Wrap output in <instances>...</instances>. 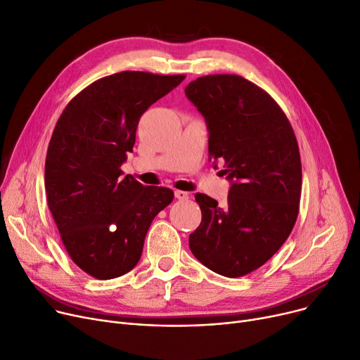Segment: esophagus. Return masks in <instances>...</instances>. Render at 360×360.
Listing matches in <instances>:
<instances>
[{
	"mask_svg": "<svg viewBox=\"0 0 360 360\" xmlns=\"http://www.w3.org/2000/svg\"><path fill=\"white\" fill-rule=\"evenodd\" d=\"M175 198H178V200H181V201H185V200L190 198V194L185 193V191H181V190H176V191H175Z\"/></svg>",
	"mask_w": 360,
	"mask_h": 360,
	"instance_id": "esophagus-1",
	"label": "esophagus"
}]
</instances>
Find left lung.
<instances>
[{
  "mask_svg": "<svg viewBox=\"0 0 360 360\" xmlns=\"http://www.w3.org/2000/svg\"><path fill=\"white\" fill-rule=\"evenodd\" d=\"M209 128L210 160H223L228 204L195 194L201 223L190 250L207 269L240 277L266 264L289 238L299 213L302 165L293 128L270 94L235 74L185 87Z\"/></svg>",
  "mask_w": 360,
  "mask_h": 360,
  "instance_id": "left-lung-1",
  "label": "left lung"
}]
</instances>
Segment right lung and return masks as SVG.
I'll list each match as a JSON object with an SVG mask.
<instances>
[{"label": "right lung", "instance_id": "add662e5", "mask_svg": "<svg viewBox=\"0 0 360 360\" xmlns=\"http://www.w3.org/2000/svg\"><path fill=\"white\" fill-rule=\"evenodd\" d=\"M184 79L108 75L74 96L53 128L45 160L48 207L68 255L94 278L134 269L151 221L174 200L169 188L122 176L121 165L143 113Z\"/></svg>", "mask_w": 360, "mask_h": 360}]
</instances>
